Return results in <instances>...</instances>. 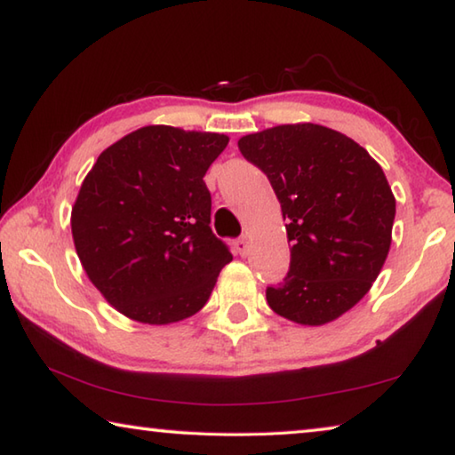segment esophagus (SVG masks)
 <instances>
[{
    "instance_id": "1",
    "label": "esophagus",
    "mask_w": 455,
    "mask_h": 455,
    "mask_svg": "<svg viewBox=\"0 0 455 455\" xmlns=\"http://www.w3.org/2000/svg\"><path fill=\"white\" fill-rule=\"evenodd\" d=\"M235 251H236V255H241V257L249 255V241H246L244 236L238 238V241H235Z\"/></svg>"
}]
</instances>
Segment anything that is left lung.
<instances>
[{"label": "left lung", "instance_id": "obj_1", "mask_svg": "<svg viewBox=\"0 0 455 455\" xmlns=\"http://www.w3.org/2000/svg\"><path fill=\"white\" fill-rule=\"evenodd\" d=\"M238 150L267 174L291 241L271 309L299 325H325L371 289L387 259L395 196L381 166L349 136L319 124L246 134Z\"/></svg>", "mask_w": 455, "mask_h": 455}]
</instances>
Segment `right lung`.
<instances>
[{
	"label": "right lung",
	"instance_id": "right-lung-1",
	"mask_svg": "<svg viewBox=\"0 0 455 455\" xmlns=\"http://www.w3.org/2000/svg\"><path fill=\"white\" fill-rule=\"evenodd\" d=\"M228 136L144 126L100 154L72 206V236L114 309L168 325L203 309L233 260L211 230L209 166Z\"/></svg>",
	"mask_w": 455,
	"mask_h": 455
}]
</instances>
